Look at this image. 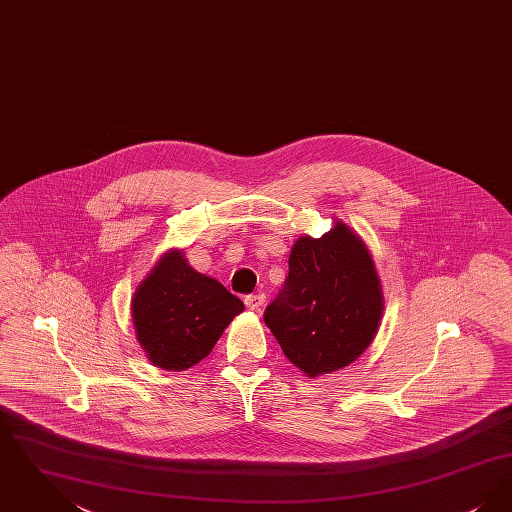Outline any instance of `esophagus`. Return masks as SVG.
Wrapping results in <instances>:
<instances>
[{
	"instance_id": "esophagus-1",
	"label": "esophagus",
	"mask_w": 512,
	"mask_h": 512,
	"mask_svg": "<svg viewBox=\"0 0 512 512\" xmlns=\"http://www.w3.org/2000/svg\"><path fill=\"white\" fill-rule=\"evenodd\" d=\"M245 305H247V309H251V311L259 313V311L263 309V305H265V295H263V293L247 295V297H245Z\"/></svg>"
}]
</instances>
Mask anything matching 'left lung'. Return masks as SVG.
Segmentation results:
<instances>
[{
	"mask_svg": "<svg viewBox=\"0 0 512 512\" xmlns=\"http://www.w3.org/2000/svg\"><path fill=\"white\" fill-rule=\"evenodd\" d=\"M284 290L265 324L284 355L317 378L355 363L376 338L384 292L363 238L341 220L320 238L299 236Z\"/></svg>",
	"mask_w": 512,
	"mask_h": 512,
	"instance_id": "8db88e82",
	"label": "left lung"
}]
</instances>
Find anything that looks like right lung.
<instances>
[{
	"mask_svg": "<svg viewBox=\"0 0 512 512\" xmlns=\"http://www.w3.org/2000/svg\"><path fill=\"white\" fill-rule=\"evenodd\" d=\"M244 303L219 280L165 251L132 295V322L151 365L180 372L205 359Z\"/></svg>",
	"mask_w": 512,
	"mask_h": 512,
	"instance_id": "obj_1",
	"label": "right lung"
}]
</instances>
